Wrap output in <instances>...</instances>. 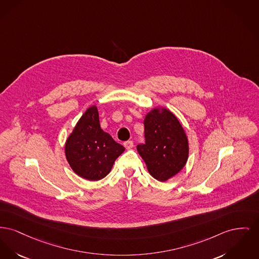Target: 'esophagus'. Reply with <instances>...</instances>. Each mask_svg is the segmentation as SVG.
<instances>
[{"mask_svg": "<svg viewBox=\"0 0 259 259\" xmlns=\"http://www.w3.org/2000/svg\"><path fill=\"white\" fill-rule=\"evenodd\" d=\"M133 146H134L133 141H127L124 143V147L126 150H131L133 148Z\"/></svg>", "mask_w": 259, "mask_h": 259, "instance_id": "obj_1", "label": "esophagus"}]
</instances>
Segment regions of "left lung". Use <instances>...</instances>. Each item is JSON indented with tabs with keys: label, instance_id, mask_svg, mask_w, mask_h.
Segmentation results:
<instances>
[{
	"label": "left lung",
	"instance_id": "left-lung-1",
	"mask_svg": "<svg viewBox=\"0 0 259 259\" xmlns=\"http://www.w3.org/2000/svg\"><path fill=\"white\" fill-rule=\"evenodd\" d=\"M146 144L137 151L152 177L165 182L185 166L189 156V142L178 118L167 108L154 107L146 115Z\"/></svg>",
	"mask_w": 259,
	"mask_h": 259
}]
</instances>
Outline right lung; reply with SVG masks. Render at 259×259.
I'll return each instance as SVG.
<instances>
[{
    "label": "right lung",
    "instance_id": "1",
    "mask_svg": "<svg viewBox=\"0 0 259 259\" xmlns=\"http://www.w3.org/2000/svg\"><path fill=\"white\" fill-rule=\"evenodd\" d=\"M124 151L122 145L101 128L96 106L89 107L78 120L64 148L70 167L90 181L105 178Z\"/></svg>",
    "mask_w": 259,
    "mask_h": 259
}]
</instances>
